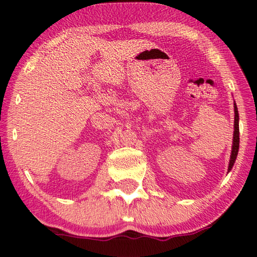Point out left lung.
<instances>
[{"label":"left lung","mask_w":257,"mask_h":257,"mask_svg":"<svg viewBox=\"0 0 257 257\" xmlns=\"http://www.w3.org/2000/svg\"><path fill=\"white\" fill-rule=\"evenodd\" d=\"M234 107V132H233V142H232V151L231 155H230V161H229V167H228V172L231 170L234 161L237 159L238 155V150H239V114H238V108L236 103L233 104Z\"/></svg>","instance_id":"8db88e82"}]
</instances>
